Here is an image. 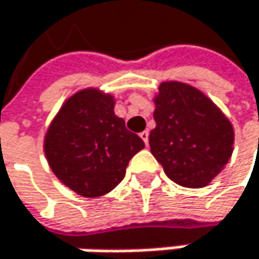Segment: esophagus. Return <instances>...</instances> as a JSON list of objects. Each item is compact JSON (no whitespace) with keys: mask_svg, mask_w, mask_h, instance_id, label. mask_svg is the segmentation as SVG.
Segmentation results:
<instances>
[{"mask_svg":"<svg viewBox=\"0 0 259 259\" xmlns=\"http://www.w3.org/2000/svg\"><path fill=\"white\" fill-rule=\"evenodd\" d=\"M140 137H141V140L144 141V144L147 146V144H149V131H144V132H141V134H140Z\"/></svg>","mask_w":259,"mask_h":259,"instance_id":"1","label":"esophagus"}]
</instances>
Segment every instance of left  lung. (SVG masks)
<instances>
[{
  "label": "left lung",
  "instance_id": "left-lung-1",
  "mask_svg": "<svg viewBox=\"0 0 259 259\" xmlns=\"http://www.w3.org/2000/svg\"><path fill=\"white\" fill-rule=\"evenodd\" d=\"M155 102L151 152L166 176L185 188H203L228 163L233 152V125L197 88L163 82Z\"/></svg>",
  "mask_w": 259,
  "mask_h": 259
}]
</instances>
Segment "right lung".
Instances as JSON below:
<instances>
[{
  "mask_svg": "<svg viewBox=\"0 0 259 259\" xmlns=\"http://www.w3.org/2000/svg\"><path fill=\"white\" fill-rule=\"evenodd\" d=\"M113 108L112 95L85 88L62 105L46 132L45 155L53 172L83 197L110 193L144 147Z\"/></svg>",
  "mask_w": 259,
  "mask_h": 259,
  "instance_id": "add662e5",
  "label": "right lung"
}]
</instances>
